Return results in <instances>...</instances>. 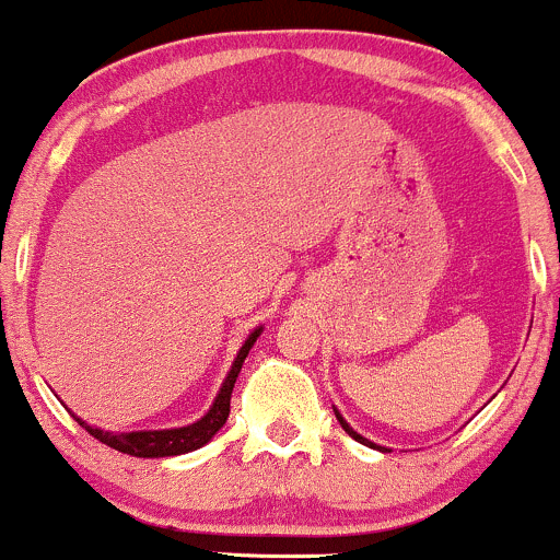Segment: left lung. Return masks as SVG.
<instances>
[{
	"label": "left lung",
	"mask_w": 560,
	"mask_h": 560,
	"mask_svg": "<svg viewBox=\"0 0 560 560\" xmlns=\"http://www.w3.org/2000/svg\"><path fill=\"white\" fill-rule=\"evenodd\" d=\"M335 413H337V411H335ZM337 422H340V424H342V430H346V433H348V435H351V439H353V441H359V444H368V446H375V444H370V441H368V439H362V435H359V433H353V430H351V428H348V422H346V419H342V417H340V413H337ZM378 450H381V446H378Z\"/></svg>",
	"instance_id": "left-lung-1"
}]
</instances>
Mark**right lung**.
<instances>
[{"label": "right lung", "instance_id": "add662e5", "mask_svg": "<svg viewBox=\"0 0 560 560\" xmlns=\"http://www.w3.org/2000/svg\"><path fill=\"white\" fill-rule=\"evenodd\" d=\"M258 335H261V329L253 331V335L245 340V346L240 348L236 362L234 368H231L229 378H225L223 389H220V395L214 397V406L209 408L207 417L198 419L196 424H187V428H176V430H143V433H103V430L90 428V424L81 422V419H75V422H79L81 428H86V433H90L92 439H97L100 444L110 446V450L116 452H125V455H132V457H174V455H185V452H192V450H201L203 444H209V441L214 439V433H218V430L225 424V419H229L231 392H234L242 362H245V357L250 353L253 342L258 340Z\"/></svg>", "mask_w": 560, "mask_h": 560}]
</instances>
